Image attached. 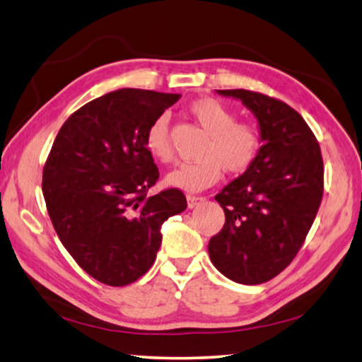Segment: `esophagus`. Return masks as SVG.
Here are the masks:
<instances>
[{
	"instance_id": "obj_1",
	"label": "esophagus",
	"mask_w": 362,
	"mask_h": 362,
	"mask_svg": "<svg viewBox=\"0 0 362 362\" xmlns=\"http://www.w3.org/2000/svg\"><path fill=\"white\" fill-rule=\"evenodd\" d=\"M206 198H203V196H194V194H188L187 196V203H188V207L189 209H193L194 206H198L199 203H203Z\"/></svg>"
}]
</instances>
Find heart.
Returning <instances> with one entry per match:
<instances>
[{"label":"heart","instance_id":"b5f03b06","mask_svg":"<svg viewBox=\"0 0 362 362\" xmlns=\"http://www.w3.org/2000/svg\"><path fill=\"white\" fill-rule=\"evenodd\" d=\"M188 113L207 137L198 150L196 163L182 164L166 177L170 187L185 192H201L216 183L222 170L228 175H241L254 166L263 148L260 127L250 121H238L236 113L212 97L196 99ZM145 146L153 158L169 163L174 156L168 115H159L145 132Z\"/></svg>","mask_w":362,"mask_h":362}]
</instances>
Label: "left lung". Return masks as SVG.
<instances>
[{
    "mask_svg": "<svg viewBox=\"0 0 362 362\" xmlns=\"http://www.w3.org/2000/svg\"><path fill=\"white\" fill-rule=\"evenodd\" d=\"M218 94L240 99L263 134L259 159L216 194L225 223L209 241L211 260L240 284L267 283L303 246L324 193L320 144L305 119L283 100L246 89Z\"/></svg>",
    "mask_w": 362,
    "mask_h": 362,
    "instance_id": "left-lung-1",
    "label": "left lung"
}]
</instances>
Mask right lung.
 <instances>
[{
    "mask_svg": "<svg viewBox=\"0 0 362 362\" xmlns=\"http://www.w3.org/2000/svg\"><path fill=\"white\" fill-rule=\"evenodd\" d=\"M180 94L118 89L78 108L42 168V194L59 240L94 279L127 286L148 272L161 225L187 209L179 188L148 196L159 179L145 146L150 122Z\"/></svg>",
    "mask_w": 362,
    "mask_h": 362,
    "instance_id": "obj_1",
    "label": "right lung"
}]
</instances>
